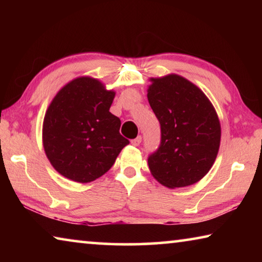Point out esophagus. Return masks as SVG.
<instances>
[{
    "label": "esophagus",
    "mask_w": 262,
    "mask_h": 262,
    "mask_svg": "<svg viewBox=\"0 0 262 262\" xmlns=\"http://www.w3.org/2000/svg\"><path fill=\"white\" fill-rule=\"evenodd\" d=\"M141 142H142V136H137L136 139L132 140V144L135 145V147H137V145H140Z\"/></svg>",
    "instance_id": "obj_1"
}]
</instances>
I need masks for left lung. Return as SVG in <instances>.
<instances>
[{"label": "left lung", "instance_id": "8db88e82", "mask_svg": "<svg viewBox=\"0 0 262 262\" xmlns=\"http://www.w3.org/2000/svg\"><path fill=\"white\" fill-rule=\"evenodd\" d=\"M151 82L148 100L161 125V143L148 157L150 171L168 188L195 184L208 173L219 152L216 111L200 89L178 75Z\"/></svg>", "mask_w": 262, "mask_h": 262}]
</instances>
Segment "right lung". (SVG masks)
Segmentation results:
<instances>
[{"label": "right lung", "mask_w": 262, "mask_h": 262, "mask_svg": "<svg viewBox=\"0 0 262 262\" xmlns=\"http://www.w3.org/2000/svg\"><path fill=\"white\" fill-rule=\"evenodd\" d=\"M113 91L95 78L79 77L55 96L43 119V149L66 178L90 183L106 173L129 141L110 112Z\"/></svg>", "instance_id": "obj_1"}]
</instances>
